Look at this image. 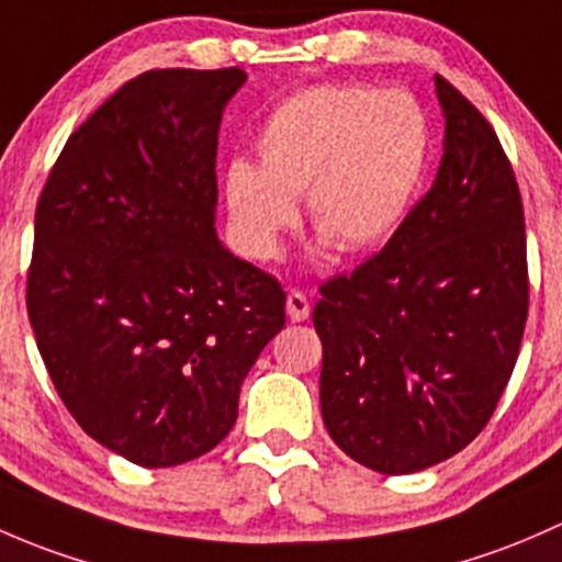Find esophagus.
Wrapping results in <instances>:
<instances>
[{
  "label": "esophagus",
  "mask_w": 562,
  "mask_h": 562,
  "mask_svg": "<svg viewBox=\"0 0 562 562\" xmlns=\"http://www.w3.org/2000/svg\"><path fill=\"white\" fill-rule=\"evenodd\" d=\"M286 314L292 322H305L311 316V303L300 289H292L286 294Z\"/></svg>",
  "instance_id": "34e87169"
}]
</instances>
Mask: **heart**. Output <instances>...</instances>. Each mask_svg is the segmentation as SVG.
<instances>
[{
	"label": "heart",
	"mask_w": 562,
	"mask_h": 562,
	"mask_svg": "<svg viewBox=\"0 0 562 562\" xmlns=\"http://www.w3.org/2000/svg\"><path fill=\"white\" fill-rule=\"evenodd\" d=\"M257 156L259 167L235 159L224 172L229 222L248 254H279L303 194L324 240L366 254L406 222L430 167L432 126L408 91L316 86L268 115Z\"/></svg>",
	"instance_id": "b5f03b06"
}]
</instances>
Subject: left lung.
Here are the masks:
<instances>
[{
  "mask_svg": "<svg viewBox=\"0 0 562 562\" xmlns=\"http://www.w3.org/2000/svg\"><path fill=\"white\" fill-rule=\"evenodd\" d=\"M447 119L430 192L390 243L319 286L329 438L397 476L465 449L512 379L528 322V243L512 161L490 121L436 75Z\"/></svg>",
  "mask_w": 562,
  "mask_h": 562,
  "instance_id": "left-lung-1",
  "label": "left lung"
}]
</instances>
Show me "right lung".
Masks as SVG:
<instances>
[{"label": "right lung", "instance_id": "add662e5", "mask_svg": "<svg viewBox=\"0 0 562 562\" xmlns=\"http://www.w3.org/2000/svg\"><path fill=\"white\" fill-rule=\"evenodd\" d=\"M240 67L148 69L61 148L37 211L26 311L69 414L143 468L211 452L283 327L281 283L216 238V148Z\"/></svg>", "mask_w": 562, "mask_h": 562}]
</instances>
